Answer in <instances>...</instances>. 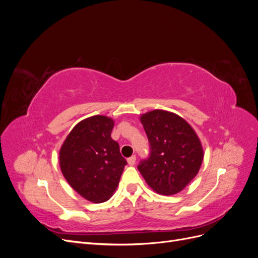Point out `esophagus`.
Here are the masks:
<instances>
[{
    "label": "esophagus",
    "mask_w": 258,
    "mask_h": 258,
    "mask_svg": "<svg viewBox=\"0 0 258 258\" xmlns=\"http://www.w3.org/2000/svg\"><path fill=\"white\" fill-rule=\"evenodd\" d=\"M136 160H137V157H136V155H134V156H131L130 158H128V163H129V166H135V163H136Z\"/></svg>",
    "instance_id": "1"
}]
</instances>
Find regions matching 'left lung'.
<instances>
[{"label": "left lung", "mask_w": 258, "mask_h": 258, "mask_svg": "<svg viewBox=\"0 0 258 258\" xmlns=\"http://www.w3.org/2000/svg\"><path fill=\"white\" fill-rule=\"evenodd\" d=\"M150 142V157L138 166L145 182L157 194L171 196L183 190L197 175L204 148L190 124L162 110L140 117Z\"/></svg>", "instance_id": "left-lung-1"}]
</instances>
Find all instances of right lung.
Masks as SVG:
<instances>
[{
	"mask_svg": "<svg viewBox=\"0 0 258 258\" xmlns=\"http://www.w3.org/2000/svg\"><path fill=\"white\" fill-rule=\"evenodd\" d=\"M114 120L88 117L71 130L59 152L61 172L72 188L95 204L111 198L127 161L111 138Z\"/></svg>",
	"mask_w": 258,
	"mask_h": 258,
	"instance_id": "1",
	"label": "right lung"
}]
</instances>
